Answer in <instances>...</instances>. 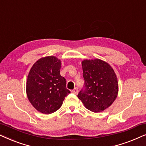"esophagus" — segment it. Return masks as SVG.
Listing matches in <instances>:
<instances>
[{
  "instance_id": "34e87169",
  "label": "esophagus",
  "mask_w": 146,
  "mask_h": 146,
  "mask_svg": "<svg viewBox=\"0 0 146 146\" xmlns=\"http://www.w3.org/2000/svg\"><path fill=\"white\" fill-rule=\"evenodd\" d=\"M71 92L73 93H74V94H77L78 93V88H77V87H75V88H74V89L73 90L71 91Z\"/></svg>"
}]
</instances>
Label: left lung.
Masks as SVG:
<instances>
[{"label":"left lung","instance_id":"8db88e82","mask_svg":"<svg viewBox=\"0 0 146 146\" xmlns=\"http://www.w3.org/2000/svg\"><path fill=\"white\" fill-rule=\"evenodd\" d=\"M85 89L78 98L87 110L98 113L108 109L118 94V81L115 71L103 60L85 59L82 61Z\"/></svg>","mask_w":146,"mask_h":146}]
</instances>
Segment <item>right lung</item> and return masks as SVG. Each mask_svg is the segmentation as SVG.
<instances>
[{
	"instance_id": "right-lung-1",
	"label": "right lung",
	"mask_w": 146,
	"mask_h": 146,
	"mask_svg": "<svg viewBox=\"0 0 146 146\" xmlns=\"http://www.w3.org/2000/svg\"><path fill=\"white\" fill-rule=\"evenodd\" d=\"M61 61L55 56L40 58L32 66L27 80L29 102L38 111L50 114L61 108L70 93L66 80L60 75Z\"/></svg>"
}]
</instances>
